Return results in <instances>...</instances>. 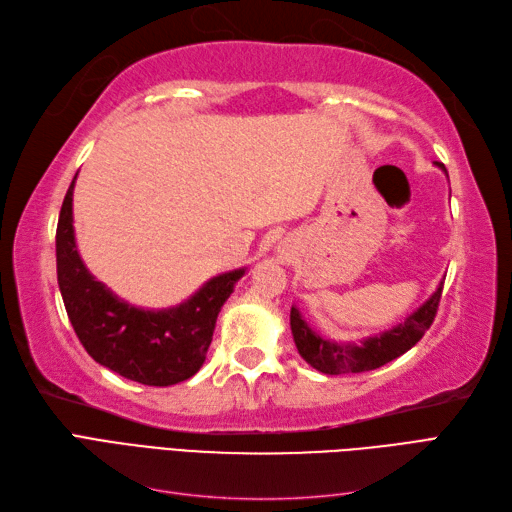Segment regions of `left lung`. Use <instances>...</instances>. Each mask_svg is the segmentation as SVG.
<instances>
[{
  "label": "left lung",
  "instance_id": "left-lung-1",
  "mask_svg": "<svg viewBox=\"0 0 512 512\" xmlns=\"http://www.w3.org/2000/svg\"><path fill=\"white\" fill-rule=\"evenodd\" d=\"M436 166L442 168L448 177L444 164L436 162ZM442 284L444 282H440L438 288L429 294V299L423 305H418L410 316H406L404 322L386 331L363 337L359 342H335L331 337L320 335L303 318L301 309L292 305L290 329L294 346H297L307 365L329 376L361 374V371L378 369L408 352L425 335L433 318H436V309L442 297Z\"/></svg>",
  "mask_w": 512,
  "mask_h": 512
}]
</instances>
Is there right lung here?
Here are the masks:
<instances>
[{
	"label": "right lung",
	"mask_w": 512,
	"mask_h": 512,
	"mask_svg": "<svg viewBox=\"0 0 512 512\" xmlns=\"http://www.w3.org/2000/svg\"><path fill=\"white\" fill-rule=\"evenodd\" d=\"M74 181L61 205L55 237L57 284L74 333L91 359L128 380L170 386L192 378L207 359L220 309L247 267L211 277L173 307L147 309L123 301L96 280L76 247Z\"/></svg>",
	"instance_id": "1"
}]
</instances>
